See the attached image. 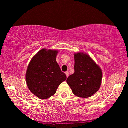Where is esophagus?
I'll use <instances>...</instances> for the list:
<instances>
[{"instance_id":"obj_1","label":"esophagus","mask_w":128,"mask_h":128,"mask_svg":"<svg viewBox=\"0 0 128 128\" xmlns=\"http://www.w3.org/2000/svg\"><path fill=\"white\" fill-rule=\"evenodd\" d=\"M66 76H67V78L68 77V76H69V72H68V71H67V72H66Z\"/></svg>"}]
</instances>
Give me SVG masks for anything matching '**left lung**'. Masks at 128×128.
Instances as JSON below:
<instances>
[{
    "mask_svg": "<svg viewBox=\"0 0 128 128\" xmlns=\"http://www.w3.org/2000/svg\"><path fill=\"white\" fill-rule=\"evenodd\" d=\"M74 59L75 72L68 77L67 82L75 95L89 98L101 86L102 70L88 54L84 52L75 54Z\"/></svg>",
    "mask_w": 128,
    "mask_h": 128,
    "instance_id": "8db88e82",
    "label": "left lung"
}]
</instances>
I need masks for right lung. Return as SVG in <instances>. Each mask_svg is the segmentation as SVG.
Here are the masks:
<instances>
[{"label": "right lung", "instance_id": "obj_1", "mask_svg": "<svg viewBox=\"0 0 128 128\" xmlns=\"http://www.w3.org/2000/svg\"><path fill=\"white\" fill-rule=\"evenodd\" d=\"M57 54V50L42 49L34 56L27 67V86L40 99L53 96L58 86L67 79L56 61Z\"/></svg>", "mask_w": 128, "mask_h": 128}]
</instances>
